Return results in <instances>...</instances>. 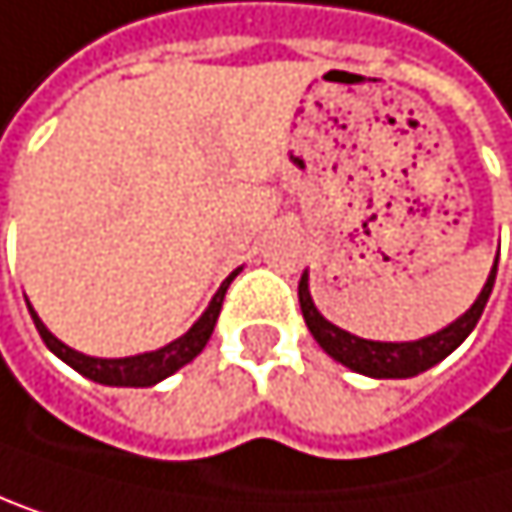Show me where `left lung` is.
Masks as SVG:
<instances>
[{"mask_svg": "<svg viewBox=\"0 0 512 512\" xmlns=\"http://www.w3.org/2000/svg\"><path fill=\"white\" fill-rule=\"evenodd\" d=\"M495 273H498V261L491 267V276L488 282L482 285L476 304L461 316L455 319L448 328L430 334V338H421V341H405V344H384V341H365V338H356V334L331 325L313 304L310 298V285H307V273L301 276V285H298V301H301V313H304V322L310 328V334L319 341V347L331 356L338 359L341 365L359 371V375H368V378H415L421 371L433 368L436 362H442L448 353H455L467 334L476 328L485 304H488V294L495 288Z\"/></svg>", "mask_w": 512, "mask_h": 512, "instance_id": "left-lung-1", "label": "left lung"}]
</instances>
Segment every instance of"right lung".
<instances>
[{"mask_svg": "<svg viewBox=\"0 0 512 512\" xmlns=\"http://www.w3.org/2000/svg\"><path fill=\"white\" fill-rule=\"evenodd\" d=\"M236 273H239V270H236ZM236 273H233V276H236ZM233 276L218 288V294L211 298L208 310L199 316V322H196L187 334H181L178 341H171V344L162 347V350L141 353V356H125V359H94V356H85V353H79V350H73V347H67V344L57 341L54 334L42 325V319L36 316L33 307H30V316H33V322H36V331L42 334L45 347H48L54 356H61L70 368H76L79 375H85L88 381L107 384V387H153V384H159L162 378L174 375L178 368H184L187 362H193V359L205 350V344H208V338H211V331H214V322H218V316H221V304H224V294H227Z\"/></svg>", "mask_w": 512, "mask_h": 512, "instance_id": "right-lung-1", "label": "right lung"}]
</instances>
